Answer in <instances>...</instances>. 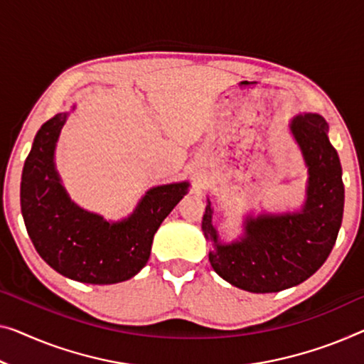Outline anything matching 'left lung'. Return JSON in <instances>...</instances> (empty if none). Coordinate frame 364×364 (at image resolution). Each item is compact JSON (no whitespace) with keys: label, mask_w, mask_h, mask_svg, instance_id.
Listing matches in <instances>:
<instances>
[{"label":"left lung","mask_w":364,"mask_h":364,"mask_svg":"<svg viewBox=\"0 0 364 364\" xmlns=\"http://www.w3.org/2000/svg\"><path fill=\"white\" fill-rule=\"evenodd\" d=\"M291 135L307 168L306 200L294 213H252L243 217L242 235L220 240L208 198L203 217L205 240L213 243L210 267L222 279L243 291L278 292L316 273L337 240L343 219L345 188L337 150L330 144L328 124L321 114H297Z\"/></svg>","instance_id":"left-lung-1"}]
</instances>
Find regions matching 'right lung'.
<instances>
[{
    "mask_svg": "<svg viewBox=\"0 0 364 364\" xmlns=\"http://www.w3.org/2000/svg\"><path fill=\"white\" fill-rule=\"evenodd\" d=\"M68 116L60 112L43 124L26 159L21 213L27 234L57 273L86 284L122 283L147 264L154 235L188 193L189 183L150 188L121 220L90 213L68 196L55 166L57 142Z\"/></svg>",
    "mask_w": 364,
    "mask_h": 364,
    "instance_id": "obj_1",
    "label": "right lung"
}]
</instances>
